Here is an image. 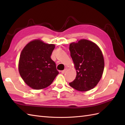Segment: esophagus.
Masks as SVG:
<instances>
[{"instance_id": "obj_1", "label": "esophagus", "mask_w": 125, "mask_h": 125, "mask_svg": "<svg viewBox=\"0 0 125 125\" xmlns=\"http://www.w3.org/2000/svg\"><path fill=\"white\" fill-rule=\"evenodd\" d=\"M67 71V69L65 68L64 70H62V71H61V73H62L64 74V73H66V71Z\"/></svg>"}]
</instances>
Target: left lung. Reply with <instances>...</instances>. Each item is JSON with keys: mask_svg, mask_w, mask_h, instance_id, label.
<instances>
[{"mask_svg": "<svg viewBox=\"0 0 125 125\" xmlns=\"http://www.w3.org/2000/svg\"><path fill=\"white\" fill-rule=\"evenodd\" d=\"M69 50L77 72L70 86L79 91L94 88L102 78L104 69V60L99 47L94 42L82 39L70 43Z\"/></svg>", "mask_w": 125, "mask_h": 125, "instance_id": "8db88e82", "label": "left lung"}]
</instances>
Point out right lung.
Returning <instances> with one entry per match:
<instances>
[{
  "label": "right lung",
  "mask_w": 125,
  "mask_h": 125,
  "mask_svg": "<svg viewBox=\"0 0 125 125\" xmlns=\"http://www.w3.org/2000/svg\"><path fill=\"white\" fill-rule=\"evenodd\" d=\"M55 47L54 44L35 40L22 49L19 61V71L25 83L31 88H46L59 73L50 57Z\"/></svg>",
  "instance_id": "right-lung-1"
}]
</instances>
